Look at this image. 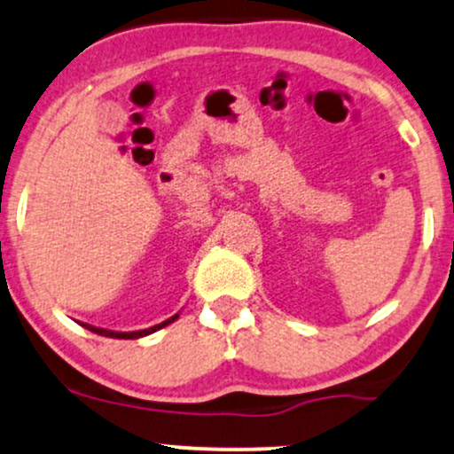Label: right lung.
Listing matches in <instances>:
<instances>
[{
	"label": "right lung",
	"mask_w": 454,
	"mask_h": 454,
	"mask_svg": "<svg viewBox=\"0 0 454 454\" xmlns=\"http://www.w3.org/2000/svg\"><path fill=\"white\" fill-rule=\"evenodd\" d=\"M178 317V313L176 316H172V317H168L166 322H161V324H155V326H151V328H145V330H132V333H115V330H107V328H97V326H92V324H83V322H80L83 328H88L90 330V333H97V334H100V337H111V339H141V337H147V334H151V333H155V330H160V328H164V326H168V324H172Z\"/></svg>",
	"instance_id": "obj_1"
}]
</instances>
